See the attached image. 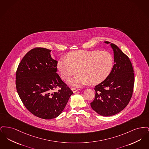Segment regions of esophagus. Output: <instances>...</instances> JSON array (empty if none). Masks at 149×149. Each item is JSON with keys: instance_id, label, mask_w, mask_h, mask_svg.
<instances>
[{"instance_id": "34e87169", "label": "esophagus", "mask_w": 149, "mask_h": 149, "mask_svg": "<svg viewBox=\"0 0 149 149\" xmlns=\"http://www.w3.org/2000/svg\"><path fill=\"white\" fill-rule=\"evenodd\" d=\"M71 90H72V91L73 92L75 93L77 91H79V89L75 88H71Z\"/></svg>"}]
</instances>
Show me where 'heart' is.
<instances>
[{"instance_id":"b5f03b06","label":"heart","mask_w":149,"mask_h":149,"mask_svg":"<svg viewBox=\"0 0 149 149\" xmlns=\"http://www.w3.org/2000/svg\"><path fill=\"white\" fill-rule=\"evenodd\" d=\"M112 55L107 51L78 50L67 55V58L60 59L57 68L65 80L79 72L69 80L71 85L79 86L89 83L98 84L104 80L112 71L113 65Z\"/></svg>"}]
</instances>
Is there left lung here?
Masks as SVG:
<instances>
[{
	"mask_svg": "<svg viewBox=\"0 0 149 149\" xmlns=\"http://www.w3.org/2000/svg\"><path fill=\"white\" fill-rule=\"evenodd\" d=\"M111 46L113 50L115 64L107 78L95 86V98L91 103L93 109L103 116L118 113L127 106L135 83L134 69L130 58L117 45L111 43Z\"/></svg>",
	"mask_w": 149,
	"mask_h": 149,
	"instance_id": "8db88e82",
	"label": "left lung"
}]
</instances>
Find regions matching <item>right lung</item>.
<instances>
[{
  "instance_id": "obj_1",
  "label": "right lung",
  "mask_w": 149,
  "mask_h": 149,
  "mask_svg": "<svg viewBox=\"0 0 149 149\" xmlns=\"http://www.w3.org/2000/svg\"><path fill=\"white\" fill-rule=\"evenodd\" d=\"M51 51L42 47L30 50L19 64L15 76L17 91L24 106L45 120L61 113L73 94L57 74V61L51 57Z\"/></svg>"
}]
</instances>
